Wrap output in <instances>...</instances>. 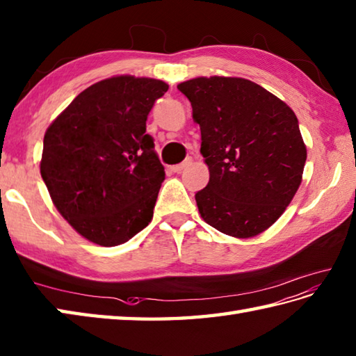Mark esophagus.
Returning <instances> with one entry per match:
<instances>
[{
  "mask_svg": "<svg viewBox=\"0 0 356 356\" xmlns=\"http://www.w3.org/2000/svg\"><path fill=\"white\" fill-rule=\"evenodd\" d=\"M188 165H192V158L191 156H187L183 163H179L177 165H172V170L175 173H179V172H183L186 168H188Z\"/></svg>",
  "mask_w": 356,
  "mask_h": 356,
  "instance_id": "1",
  "label": "esophagus"
}]
</instances>
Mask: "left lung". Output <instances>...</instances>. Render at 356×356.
<instances>
[{
  "label": "left lung",
  "instance_id": "1",
  "mask_svg": "<svg viewBox=\"0 0 356 356\" xmlns=\"http://www.w3.org/2000/svg\"><path fill=\"white\" fill-rule=\"evenodd\" d=\"M201 130L209 183L195 193L209 226L250 238L277 221L301 184L307 152L284 101L244 78H195L178 84Z\"/></svg>",
  "mask_w": 356,
  "mask_h": 356
}]
</instances>
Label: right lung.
<instances>
[{"label": "right lung", "mask_w": 356, "mask_h": 356, "mask_svg": "<svg viewBox=\"0 0 356 356\" xmlns=\"http://www.w3.org/2000/svg\"><path fill=\"white\" fill-rule=\"evenodd\" d=\"M168 89L154 78L103 79L49 126L41 177L58 212L89 241L122 244L154 216L164 168L146 121Z\"/></svg>", "instance_id": "right-lung-1"}]
</instances>
